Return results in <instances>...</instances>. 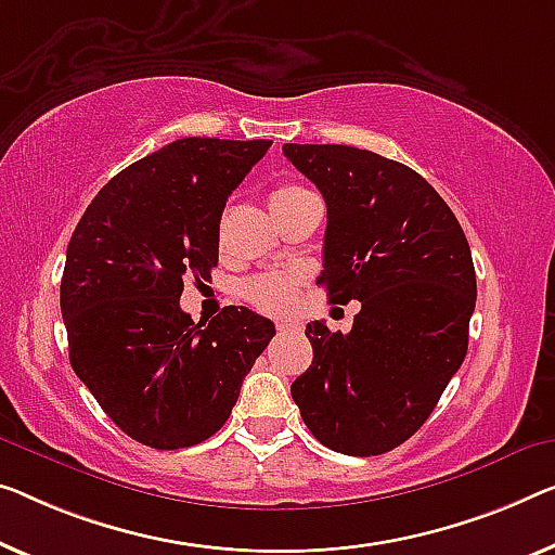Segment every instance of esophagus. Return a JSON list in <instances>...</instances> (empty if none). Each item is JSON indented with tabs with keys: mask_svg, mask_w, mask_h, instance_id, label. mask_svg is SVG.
<instances>
[{
	"mask_svg": "<svg viewBox=\"0 0 555 555\" xmlns=\"http://www.w3.org/2000/svg\"><path fill=\"white\" fill-rule=\"evenodd\" d=\"M276 328L284 331V334H286V331H296V328H299V324H296V321H276Z\"/></svg>",
	"mask_w": 555,
	"mask_h": 555,
	"instance_id": "1",
	"label": "esophagus"
}]
</instances>
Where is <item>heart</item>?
<instances>
[{
	"mask_svg": "<svg viewBox=\"0 0 555 555\" xmlns=\"http://www.w3.org/2000/svg\"><path fill=\"white\" fill-rule=\"evenodd\" d=\"M299 192H304V189L296 184H279L274 192H271V204L281 202V198L299 194ZM242 294H244V299L251 306H256L259 311L281 313V311H286L294 301V279L279 276V274L256 276L251 281H246Z\"/></svg>",
	"mask_w": 555,
	"mask_h": 555,
	"instance_id": "obj_1",
	"label": "heart"
}]
</instances>
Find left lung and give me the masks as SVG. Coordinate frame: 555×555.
I'll use <instances>...</instances> for the list:
<instances>
[{
  "mask_svg": "<svg viewBox=\"0 0 555 555\" xmlns=\"http://www.w3.org/2000/svg\"><path fill=\"white\" fill-rule=\"evenodd\" d=\"M326 202L328 301H361L349 334L306 324L313 361L292 384L309 431L378 456L431 416L466 359L476 271L449 204L406 164L341 144H284Z\"/></svg>",
  "mask_w": 555,
  "mask_h": 555,
  "instance_id": "8db88e82",
  "label": "left lung"
}]
</instances>
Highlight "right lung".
<instances>
[{
	"label": "right lung",
	"instance_id": "1",
	"mask_svg": "<svg viewBox=\"0 0 555 555\" xmlns=\"http://www.w3.org/2000/svg\"><path fill=\"white\" fill-rule=\"evenodd\" d=\"M269 146L177 139L119 171L66 246L62 319L74 374L149 449L217 434L276 334L244 306H224L206 326L179 306L186 279L211 276L227 198Z\"/></svg>",
	"mask_w": 555,
	"mask_h": 555
}]
</instances>
